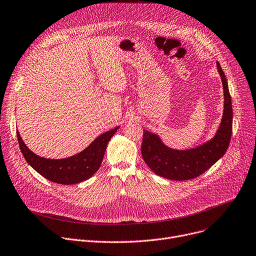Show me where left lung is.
I'll use <instances>...</instances> for the list:
<instances>
[{
	"label": "left lung",
	"instance_id": "8db88e82",
	"mask_svg": "<svg viewBox=\"0 0 256 256\" xmlns=\"http://www.w3.org/2000/svg\"><path fill=\"white\" fill-rule=\"evenodd\" d=\"M218 70L224 88V114L215 135L207 142L188 150H174L165 146L160 137L144 130L142 158L159 176L171 180H188L198 178L226 154L232 131V98L224 72L218 62Z\"/></svg>",
	"mask_w": 256,
	"mask_h": 256
}]
</instances>
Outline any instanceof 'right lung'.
<instances>
[{"label":"right lung","mask_w":256,"mask_h":256,"mask_svg":"<svg viewBox=\"0 0 256 256\" xmlns=\"http://www.w3.org/2000/svg\"><path fill=\"white\" fill-rule=\"evenodd\" d=\"M119 127L106 131L94 140L84 150L66 159H46L32 152L17 130L19 148L26 161L46 180L60 184H74L87 180L100 167L106 148Z\"/></svg>","instance_id":"1"}]
</instances>
